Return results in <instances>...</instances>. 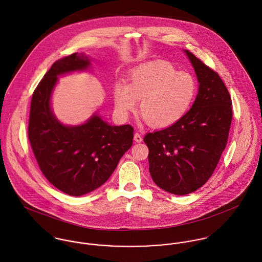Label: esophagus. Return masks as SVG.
<instances>
[{"mask_svg": "<svg viewBox=\"0 0 262 262\" xmlns=\"http://www.w3.org/2000/svg\"><path fill=\"white\" fill-rule=\"evenodd\" d=\"M142 140H143V139H142V136H141L139 133L136 132V133L134 134V141L140 143V142H142Z\"/></svg>", "mask_w": 262, "mask_h": 262, "instance_id": "34e87169", "label": "esophagus"}]
</instances>
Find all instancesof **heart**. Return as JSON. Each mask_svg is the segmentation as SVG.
<instances>
[{
  "label": "heart",
  "instance_id": "b5f03b06",
  "mask_svg": "<svg viewBox=\"0 0 262 262\" xmlns=\"http://www.w3.org/2000/svg\"><path fill=\"white\" fill-rule=\"evenodd\" d=\"M127 81L118 80L113 85L116 113L128 118L140 100V113L153 128H166L183 119L198 93L192 75L163 61L138 67L129 74Z\"/></svg>",
  "mask_w": 262,
  "mask_h": 262
}]
</instances>
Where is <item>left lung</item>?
Wrapping results in <instances>:
<instances>
[{
    "instance_id": "1",
    "label": "left lung",
    "mask_w": 262,
    "mask_h": 262,
    "mask_svg": "<svg viewBox=\"0 0 262 262\" xmlns=\"http://www.w3.org/2000/svg\"><path fill=\"white\" fill-rule=\"evenodd\" d=\"M199 81V93L186 116L176 124L147 133L153 182L173 194L204 186L224 151L232 121V101L219 75L185 50Z\"/></svg>"
}]
</instances>
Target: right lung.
Instances as JSON below:
<instances>
[{"instance_id": "obj_1", "label": "right lung", "mask_w": 262, "mask_h": 262, "mask_svg": "<svg viewBox=\"0 0 262 262\" xmlns=\"http://www.w3.org/2000/svg\"><path fill=\"white\" fill-rule=\"evenodd\" d=\"M90 66V58L78 53L55 61L38 83L30 107L28 138L40 170L51 185L74 196L104 185L133 143L130 125L111 126L95 113L81 125L66 126L52 112L57 76Z\"/></svg>"}]
</instances>
